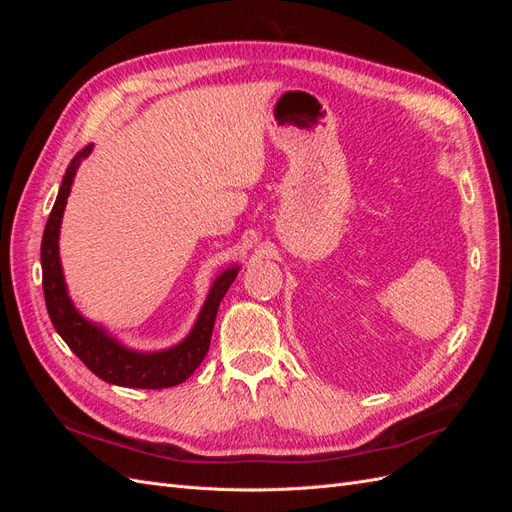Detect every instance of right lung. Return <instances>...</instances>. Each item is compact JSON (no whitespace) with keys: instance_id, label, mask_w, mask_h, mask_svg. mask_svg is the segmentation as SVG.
<instances>
[{"instance_id":"1","label":"right lung","mask_w":512,"mask_h":512,"mask_svg":"<svg viewBox=\"0 0 512 512\" xmlns=\"http://www.w3.org/2000/svg\"><path fill=\"white\" fill-rule=\"evenodd\" d=\"M89 153L91 145L83 147L70 160L64 181H61L57 200L44 226L40 260L46 309H49L51 322L55 331L61 335V339H64L70 350L104 382L128 386V389H168V386H177L188 380L194 374V369L203 363L211 344V333L215 316H218L220 301L224 299L230 284L235 282L239 267L226 269L218 280H215L192 333L185 337L179 346L170 350L153 354L128 350L117 344L113 337H108L102 329H98L96 324L87 322L79 312H76L72 301L68 299L64 273H61L59 265L57 239L61 215H64L66 209V200L70 194L72 179L76 175V168H79L81 160L87 158Z\"/></svg>"}]
</instances>
